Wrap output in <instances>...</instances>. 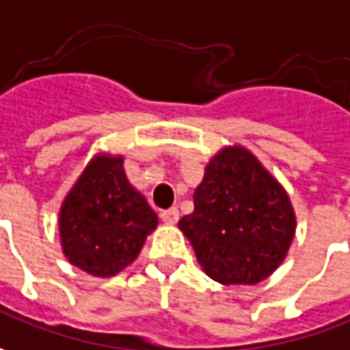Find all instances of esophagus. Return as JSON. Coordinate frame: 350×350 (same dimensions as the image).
I'll return each mask as SVG.
<instances>
[{
    "label": "esophagus",
    "mask_w": 350,
    "mask_h": 350,
    "mask_svg": "<svg viewBox=\"0 0 350 350\" xmlns=\"http://www.w3.org/2000/svg\"><path fill=\"white\" fill-rule=\"evenodd\" d=\"M178 217H180V213L176 207H170V209H166V211L161 213V219H163L166 224H174L178 223Z\"/></svg>",
    "instance_id": "1"
}]
</instances>
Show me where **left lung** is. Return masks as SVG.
<instances>
[{
  "mask_svg": "<svg viewBox=\"0 0 350 350\" xmlns=\"http://www.w3.org/2000/svg\"><path fill=\"white\" fill-rule=\"evenodd\" d=\"M178 226L213 281L256 284L281 265L296 219L283 186L236 145L207 164L193 193V213Z\"/></svg>",
  "mask_w": 350,
  "mask_h": 350,
  "instance_id": "left-lung-1",
  "label": "left lung"
}]
</instances>
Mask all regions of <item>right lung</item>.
Segmentation results:
<instances>
[{"label":"right lung","instance_id":"1","mask_svg":"<svg viewBox=\"0 0 350 350\" xmlns=\"http://www.w3.org/2000/svg\"><path fill=\"white\" fill-rule=\"evenodd\" d=\"M157 224V213L127 182L124 159L110 154L92 159L59 211L66 258L94 277L127 267Z\"/></svg>","mask_w":350,"mask_h":350}]
</instances>
